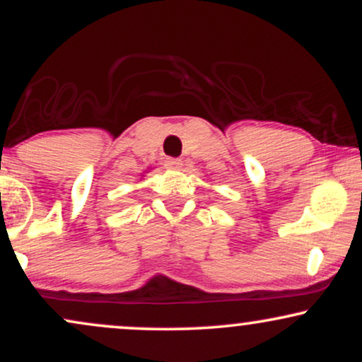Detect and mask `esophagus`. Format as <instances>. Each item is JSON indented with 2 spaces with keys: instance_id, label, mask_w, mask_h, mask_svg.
I'll list each match as a JSON object with an SVG mask.
<instances>
[{
  "instance_id": "obj_1",
  "label": "esophagus",
  "mask_w": 362,
  "mask_h": 362,
  "mask_svg": "<svg viewBox=\"0 0 362 362\" xmlns=\"http://www.w3.org/2000/svg\"><path fill=\"white\" fill-rule=\"evenodd\" d=\"M165 168L180 170L182 168V161L177 160V158H167V160H165Z\"/></svg>"
}]
</instances>
